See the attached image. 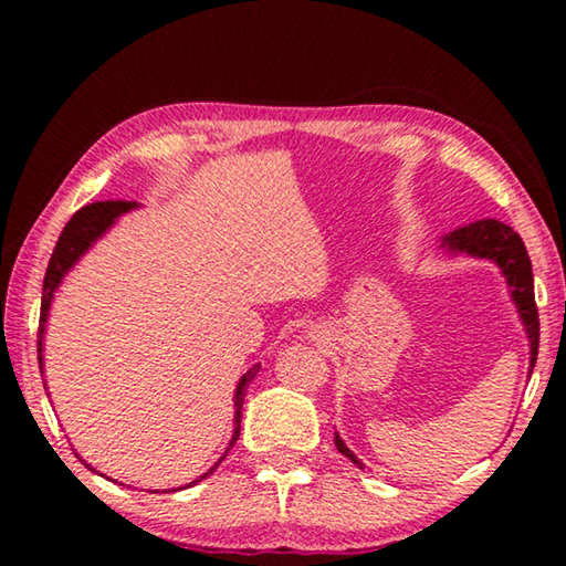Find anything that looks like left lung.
I'll return each instance as SVG.
<instances>
[{
    "mask_svg": "<svg viewBox=\"0 0 566 566\" xmlns=\"http://www.w3.org/2000/svg\"><path fill=\"white\" fill-rule=\"evenodd\" d=\"M444 244L449 249H457V252L486 256V260H494L502 266L506 282L512 286L514 302L520 306L526 334H530L532 367H534L536 349H539V312H536V302H534L532 262H530V254H526L522 237L516 234L512 227L500 222V219H479L474 224L454 229V232L444 239ZM334 444H337V449L344 457H349L354 464H359V459L349 452L347 444H344L339 437H334Z\"/></svg>",
    "mask_w": 566,
    "mask_h": 566,
    "instance_id": "obj_1",
    "label": "left lung"
}]
</instances>
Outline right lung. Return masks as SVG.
<instances>
[{"instance_id": "obj_1", "label": "right lung", "mask_w": 566, "mask_h": 566, "mask_svg": "<svg viewBox=\"0 0 566 566\" xmlns=\"http://www.w3.org/2000/svg\"><path fill=\"white\" fill-rule=\"evenodd\" d=\"M134 207V202H122V199H117V202H94V205H87L82 207L80 212H74L70 222H66L64 232L60 234V242H56L54 252H52V260H50V266H46V274H44V286H42V312H40V329H36V354H40V367H42V334H44V322H46V312H50V304H52V296H54V290L56 284L62 282V276L66 274V270L80 260V256L87 252L90 244L97 239L104 229H107L114 219H117L119 214L129 212V209ZM260 369V364L256 367H252L247 371V375L242 377V381H239L237 387V415H234V437H232V444L237 442L239 437V421H242V405H244V395H247V387L249 381L254 379V371ZM229 444V447H232ZM217 467V464H214ZM209 472H214V469H209ZM207 472V474H209ZM205 474V476H207ZM199 476V479H205ZM197 479V482H199Z\"/></svg>"}]
</instances>
